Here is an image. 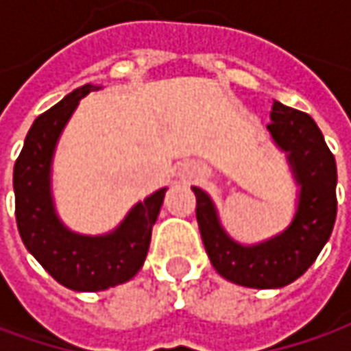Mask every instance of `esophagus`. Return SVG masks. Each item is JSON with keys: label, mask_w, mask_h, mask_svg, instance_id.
Instances as JSON below:
<instances>
[{"label": "esophagus", "mask_w": 351, "mask_h": 351, "mask_svg": "<svg viewBox=\"0 0 351 351\" xmlns=\"http://www.w3.org/2000/svg\"><path fill=\"white\" fill-rule=\"evenodd\" d=\"M187 178H189V180H193V178H201V171L193 168L191 171H189V173H187Z\"/></svg>", "instance_id": "esophagus-1"}]
</instances>
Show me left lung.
Wrapping results in <instances>:
<instances>
[{"mask_svg": "<svg viewBox=\"0 0 351 351\" xmlns=\"http://www.w3.org/2000/svg\"><path fill=\"white\" fill-rule=\"evenodd\" d=\"M267 130L287 152L299 189L297 213L291 224L265 242L244 246L221 226L210 197L193 187L197 223L213 267L228 281L252 289H277L293 283L315 263L328 242L336 221V160L324 136L303 111L274 101Z\"/></svg>", "mask_w": 351, "mask_h": 351, "instance_id": "left-lung-1", "label": "left lung"}]
</instances>
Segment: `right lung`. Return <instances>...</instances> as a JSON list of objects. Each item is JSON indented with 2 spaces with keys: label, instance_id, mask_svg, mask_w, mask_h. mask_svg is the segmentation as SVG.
I'll return each mask as SVG.
<instances>
[{
  "label": "right lung",
  "instance_id": "1",
  "mask_svg": "<svg viewBox=\"0 0 351 351\" xmlns=\"http://www.w3.org/2000/svg\"><path fill=\"white\" fill-rule=\"evenodd\" d=\"M93 89L99 86L86 84L74 89L47 113L36 117L13 168L21 240L50 276L74 291L109 289L138 274L166 195L164 187L136 203L109 234H75L62 224L50 193L52 156L80 99Z\"/></svg>",
  "mask_w": 351,
  "mask_h": 351
}]
</instances>
